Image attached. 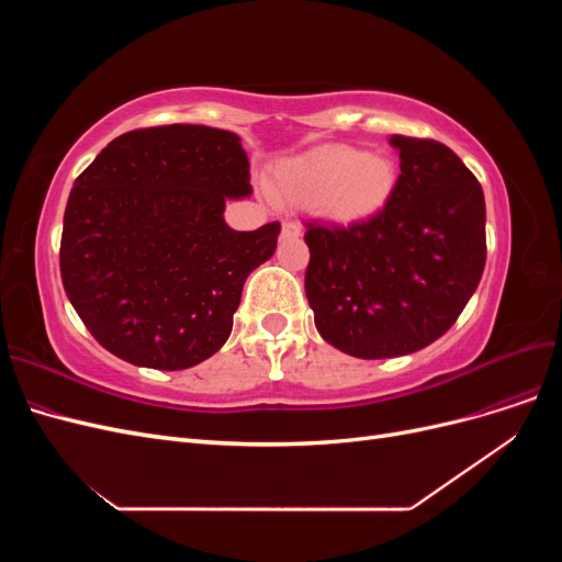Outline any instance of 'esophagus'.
<instances>
[{
    "mask_svg": "<svg viewBox=\"0 0 562 562\" xmlns=\"http://www.w3.org/2000/svg\"><path fill=\"white\" fill-rule=\"evenodd\" d=\"M281 236H283V239H300L302 227L295 225V223H283L281 225Z\"/></svg>",
    "mask_w": 562,
    "mask_h": 562,
    "instance_id": "obj_1",
    "label": "esophagus"
}]
</instances>
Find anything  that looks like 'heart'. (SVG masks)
Listing matches in <instances>:
<instances>
[{
    "mask_svg": "<svg viewBox=\"0 0 562 562\" xmlns=\"http://www.w3.org/2000/svg\"><path fill=\"white\" fill-rule=\"evenodd\" d=\"M396 180L391 159L347 145H326L281 161L269 178V192L291 206H316L328 223L347 227L375 217L394 194Z\"/></svg>",
    "mask_w": 562,
    "mask_h": 562,
    "instance_id": "obj_1",
    "label": "heart"
}]
</instances>
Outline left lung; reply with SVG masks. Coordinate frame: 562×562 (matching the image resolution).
I'll return each instance as SVG.
<instances>
[{
    "instance_id": "1",
    "label": "left lung",
    "mask_w": 562,
    "mask_h": 562,
    "mask_svg": "<svg viewBox=\"0 0 562 562\" xmlns=\"http://www.w3.org/2000/svg\"><path fill=\"white\" fill-rule=\"evenodd\" d=\"M401 176L386 206L351 227L307 225L304 277L321 337L356 359L429 347L457 321L485 269L483 187L436 140L391 135Z\"/></svg>"
}]
</instances>
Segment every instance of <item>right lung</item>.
Returning <instances> with one entry per match:
<instances>
[{
    "instance_id": "1",
    "label": "right lung",
    "mask_w": 562,
    "mask_h": 562,
    "mask_svg": "<svg viewBox=\"0 0 562 562\" xmlns=\"http://www.w3.org/2000/svg\"><path fill=\"white\" fill-rule=\"evenodd\" d=\"M252 192L232 131L173 124L114 138L67 199L60 277L83 326L133 366L184 370L227 342L244 283L281 225L236 232L227 199Z\"/></svg>"
}]
</instances>
